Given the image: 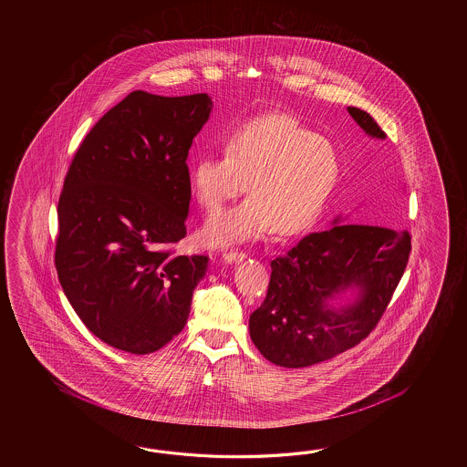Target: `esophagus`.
I'll list each match as a JSON object with an SVG mask.
<instances>
[{
    "label": "esophagus",
    "instance_id": "obj_1",
    "mask_svg": "<svg viewBox=\"0 0 467 467\" xmlns=\"http://www.w3.org/2000/svg\"><path fill=\"white\" fill-rule=\"evenodd\" d=\"M222 257H223L225 262H229V264H237V262H242V260L247 257V255H245V252H238V250H225Z\"/></svg>",
    "mask_w": 467,
    "mask_h": 467
}]
</instances>
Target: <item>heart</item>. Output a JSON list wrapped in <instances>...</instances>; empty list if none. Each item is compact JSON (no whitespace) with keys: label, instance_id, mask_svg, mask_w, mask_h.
Instances as JSON below:
<instances>
[{"label":"heart","instance_id":"b5f03b06","mask_svg":"<svg viewBox=\"0 0 467 467\" xmlns=\"http://www.w3.org/2000/svg\"><path fill=\"white\" fill-rule=\"evenodd\" d=\"M337 150L290 115H260L238 123L225 151L200 157L192 169L193 193L215 213L247 189V199L210 219L209 245H230L272 230L292 235L317 219L336 189Z\"/></svg>","mask_w":467,"mask_h":467}]
</instances>
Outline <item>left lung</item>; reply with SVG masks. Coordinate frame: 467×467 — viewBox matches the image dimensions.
<instances>
[{
  "label": "left lung",
  "instance_id": "left-lung-1",
  "mask_svg": "<svg viewBox=\"0 0 467 467\" xmlns=\"http://www.w3.org/2000/svg\"><path fill=\"white\" fill-rule=\"evenodd\" d=\"M350 117L372 139H386L364 109ZM338 222V219L334 220ZM410 254V234L362 223H336L308 234L270 262L267 297L250 316L252 342L282 368H307L358 346L386 312ZM352 289L357 298L332 308L327 300Z\"/></svg>",
  "mask_w": 467,
  "mask_h": 467
}]
</instances>
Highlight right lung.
I'll list each match as a JSON object with an SVG mask.
<instances>
[{
	"label": "right lung",
	"instance_id": "right-lung-1",
	"mask_svg": "<svg viewBox=\"0 0 467 467\" xmlns=\"http://www.w3.org/2000/svg\"><path fill=\"white\" fill-rule=\"evenodd\" d=\"M207 93L131 91L81 141L58 200L55 265L81 322L111 348L150 354L185 327L207 255H175L187 235V157Z\"/></svg>",
	"mask_w": 467,
	"mask_h": 467
}]
</instances>
